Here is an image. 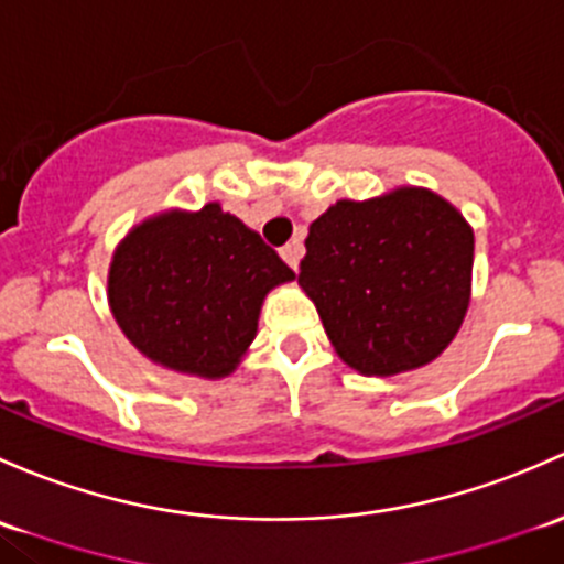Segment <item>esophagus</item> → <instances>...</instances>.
Instances as JSON below:
<instances>
[{
  "instance_id": "esophagus-1",
  "label": "esophagus",
  "mask_w": 564,
  "mask_h": 564,
  "mask_svg": "<svg viewBox=\"0 0 564 564\" xmlns=\"http://www.w3.org/2000/svg\"><path fill=\"white\" fill-rule=\"evenodd\" d=\"M301 254H304V243H301L299 239H293V241L288 243V247H282V260H284V263H288L293 271L299 269Z\"/></svg>"
}]
</instances>
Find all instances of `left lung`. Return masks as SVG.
Returning <instances> with one entry per match:
<instances>
[{"label": "left lung", "mask_w": 564, "mask_h": 564, "mask_svg": "<svg viewBox=\"0 0 564 564\" xmlns=\"http://www.w3.org/2000/svg\"><path fill=\"white\" fill-rule=\"evenodd\" d=\"M473 225L426 187L336 200L306 236L299 284L336 356L367 377L432 364L473 295Z\"/></svg>", "instance_id": "1"}]
</instances>
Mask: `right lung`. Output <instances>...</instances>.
<instances>
[{
	"mask_svg": "<svg viewBox=\"0 0 564 564\" xmlns=\"http://www.w3.org/2000/svg\"><path fill=\"white\" fill-rule=\"evenodd\" d=\"M295 274L252 228L206 203L132 225L113 249L108 306L121 334L156 367L219 380L258 336L265 295Z\"/></svg>",
	"mask_w": 564,
	"mask_h": 564,
	"instance_id": "right-lung-1",
	"label": "right lung"
}]
</instances>
